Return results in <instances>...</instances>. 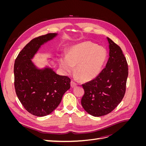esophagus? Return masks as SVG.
Wrapping results in <instances>:
<instances>
[{
    "instance_id": "esophagus-1",
    "label": "esophagus",
    "mask_w": 146,
    "mask_h": 146,
    "mask_svg": "<svg viewBox=\"0 0 146 146\" xmlns=\"http://www.w3.org/2000/svg\"><path fill=\"white\" fill-rule=\"evenodd\" d=\"M70 86H71L72 88H75L77 86V84L75 82L72 80L71 82H70Z\"/></svg>"
}]
</instances>
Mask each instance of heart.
<instances>
[{
    "label": "heart",
    "mask_w": 146,
    "mask_h": 146,
    "mask_svg": "<svg viewBox=\"0 0 146 146\" xmlns=\"http://www.w3.org/2000/svg\"><path fill=\"white\" fill-rule=\"evenodd\" d=\"M107 58L105 48L86 41L73 46L66 57L59 58L61 69L66 72L73 71L83 81H90L99 76Z\"/></svg>",
    "instance_id": "1"
}]
</instances>
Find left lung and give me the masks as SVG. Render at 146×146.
<instances>
[{"label":"left lung","instance_id":"obj_1","mask_svg":"<svg viewBox=\"0 0 146 146\" xmlns=\"http://www.w3.org/2000/svg\"><path fill=\"white\" fill-rule=\"evenodd\" d=\"M109 58L106 67L94 80L82 85L81 104L91 115L99 117L111 113L121 103L126 90L129 69L121 47L107 38Z\"/></svg>","mask_w":146,"mask_h":146}]
</instances>
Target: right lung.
Instances as JSON below:
<instances>
[{
	"instance_id": "1",
	"label": "right lung",
	"mask_w": 146,
	"mask_h": 146,
	"mask_svg": "<svg viewBox=\"0 0 146 146\" xmlns=\"http://www.w3.org/2000/svg\"><path fill=\"white\" fill-rule=\"evenodd\" d=\"M56 33L35 38L26 45L15 61V88L24 108L38 117L50 114L60 104L63 96L70 89V79L56 74L52 69H37L31 60L44 43Z\"/></svg>"
}]
</instances>
